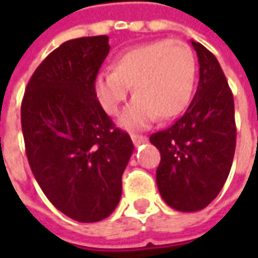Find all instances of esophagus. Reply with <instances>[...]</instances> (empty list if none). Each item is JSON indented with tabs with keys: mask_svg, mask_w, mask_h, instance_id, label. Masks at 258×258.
I'll list each match as a JSON object with an SVG mask.
<instances>
[{
	"mask_svg": "<svg viewBox=\"0 0 258 258\" xmlns=\"http://www.w3.org/2000/svg\"><path fill=\"white\" fill-rule=\"evenodd\" d=\"M131 140L134 142L135 145H140V144H144L148 141L145 135H138V134H131Z\"/></svg>",
	"mask_w": 258,
	"mask_h": 258,
	"instance_id": "obj_1",
	"label": "esophagus"
}]
</instances>
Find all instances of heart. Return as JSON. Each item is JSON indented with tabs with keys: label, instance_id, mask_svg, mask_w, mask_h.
I'll use <instances>...</instances> for the list:
<instances>
[{
	"label": "heart",
	"instance_id": "b5f03b06",
	"mask_svg": "<svg viewBox=\"0 0 258 258\" xmlns=\"http://www.w3.org/2000/svg\"><path fill=\"white\" fill-rule=\"evenodd\" d=\"M196 59L188 44L159 40L120 53L112 72L95 77L98 101L107 114H116L127 98L135 96L118 120L125 128H142L153 118L170 120L184 110L194 91Z\"/></svg>",
	"mask_w": 258,
	"mask_h": 258
}]
</instances>
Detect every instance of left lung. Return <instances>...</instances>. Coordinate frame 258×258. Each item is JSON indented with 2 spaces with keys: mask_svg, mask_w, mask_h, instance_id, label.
Here are the masks:
<instances>
[{
  "mask_svg": "<svg viewBox=\"0 0 258 258\" xmlns=\"http://www.w3.org/2000/svg\"><path fill=\"white\" fill-rule=\"evenodd\" d=\"M199 85L184 116L170 128L151 135L160 152L156 182L163 200L190 213L216 199L228 178L236 146L233 95L221 66L200 42Z\"/></svg>",
  "mask_w": 258,
  "mask_h": 258,
  "instance_id": "left-lung-1",
  "label": "left lung"
}]
</instances>
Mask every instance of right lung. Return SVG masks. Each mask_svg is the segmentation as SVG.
<instances>
[{
	"label": "right lung",
	"mask_w": 258,
	"mask_h": 258,
	"mask_svg": "<svg viewBox=\"0 0 258 258\" xmlns=\"http://www.w3.org/2000/svg\"><path fill=\"white\" fill-rule=\"evenodd\" d=\"M109 49L107 36L63 42L36 69L22 101L31 171L49 202L80 222L101 221L114 211L134 151L94 88Z\"/></svg>",
	"instance_id": "right-lung-1"
}]
</instances>
